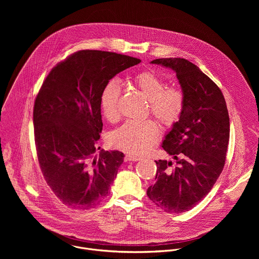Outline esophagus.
<instances>
[{"label": "esophagus", "instance_id": "obj_1", "mask_svg": "<svg viewBox=\"0 0 259 259\" xmlns=\"http://www.w3.org/2000/svg\"><path fill=\"white\" fill-rule=\"evenodd\" d=\"M124 158H125L126 161H138V160L141 159V157L136 156V155H132V154H126Z\"/></svg>", "mask_w": 259, "mask_h": 259}]
</instances>
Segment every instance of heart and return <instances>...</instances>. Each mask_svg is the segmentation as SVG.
<instances>
[{
    "label": "heart",
    "mask_w": 259,
    "mask_h": 259,
    "mask_svg": "<svg viewBox=\"0 0 259 259\" xmlns=\"http://www.w3.org/2000/svg\"><path fill=\"white\" fill-rule=\"evenodd\" d=\"M132 81L147 97L151 113L162 125L171 127L180 120L185 108V97L180 90L166 88L165 80L152 71L136 74ZM120 91L119 80L113 77L101 92V111L109 121H115L119 116ZM158 134V126L153 120H130L111 133L110 143L122 151L140 155L154 145Z\"/></svg>",
    "instance_id": "b5f03b06"
}]
</instances>
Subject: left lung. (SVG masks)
<instances>
[{
  "label": "left lung",
  "instance_id": "1",
  "mask_svg": "<svg viewBox=\"0 0 259 259\" xmlns=\"http://www.w3.org/2000/svg\"><path fill=\"white\" fill-rule=\"evenodd\" d=\"M150 63L177 74L185 108L161 146L176 163L155 161L156 182L147 194L164 211L181 213L200 202L222 174L229 142V115L221 89L194 64L182 58Z\"/></svg>",
  "mask_w": 259,
  "mask_h": 259
}]
</instances>
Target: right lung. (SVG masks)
<instances>
[{
    "label": "right lung",
    "instance_id": "obj_1",
    "mask_svg": "<svg viewBox=\"0 0 259 259\" xmlns=\"http://www.w3.org/2000/svg\"><path fill=\"white\" fill-rule=\"evenodd\" d=\"M141 63L111 52L82 50L52 69L34 106L40 170L56 196L74 209H90L109 193L123 153L102 149L100 96L115 74Z\"/></svg>",
    "mask_w": 259,
    "mask_h": 259
}]
</instances>
